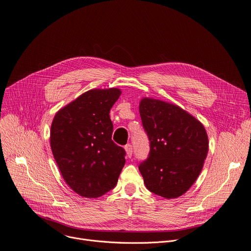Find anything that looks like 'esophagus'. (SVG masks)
<instances>
[{"label":"esophagus","instance_id":"1","mask_svg":"<svg viewBox=\"0 0 251 251\" xmlns=\"http://www.w3.org/2000/svg\"><path fill=\"white\" fill-rule=\"evenodd\" d=\"M125 150H126V156L128 158H130L131 155H132V147H131V145H129V144L126 145L125 146Z\"/></svg>","mask_w":251,"mask_h":251}]
</instances>
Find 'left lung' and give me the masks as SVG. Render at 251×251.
<instances>
[{
	"mask_svg": "<svg viewBox=\"0 0 251 251\" xmlns=\"http://www.w3.org/2000/svg\"><path fill=\"white\" fill-rule=\"evenodd\" d=\"M150 153L139 170L149 191L178 198L195 183L209 150L204 126L180 106L144 98L140 102Z\"/></svg>",
	"mask_w": 251,
	"mask_h": 251,
	"instance_id": "left-lung-1",
	"label": "left lung"
}]
</instances>
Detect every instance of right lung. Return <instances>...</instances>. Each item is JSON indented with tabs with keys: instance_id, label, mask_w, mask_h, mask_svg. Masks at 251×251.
<instances>
[{
	"instance_id": "1",
	"label": "right lung",
	"mask_w": 251,
	"mask_h": 251,
	"mask_svg": "<svg viewBox=\"0 0 251 251\" xmlns=\"http://www.w3.org/2000/svg\"><path fill=\"white\" fill-rule=\"evenodd\" d=\"M119 88L91 89L57 111L50 130L52 153L66 184L85 198H98L117 185L125 150L111 140L109 110Z\"/></svg>"
}]
</instances>
